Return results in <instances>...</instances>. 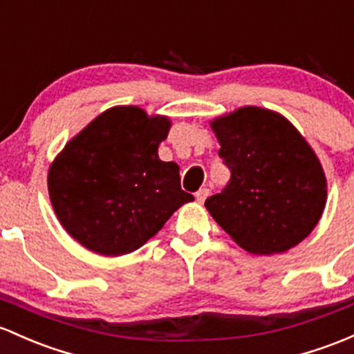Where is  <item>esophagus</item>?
Segmentation results:
<instances>
[{
	"instance_id": "obj_1",
	"label": "esophagus",
	"mask_w": 354,
	"mask_h": 354,
	"mask_svg": "<svg viewBox=\"0 0 354 354\" xmlns=\"http://www.w3.org/2000/svg\"><path fill=\"white\" fill-rule=\"evenodd\" d=\"M207 196H209V189L207 187H203V189H199V191L196 192V201L199 204H203L204 201L207 199Z\"/></svg>"
}]
</instances>
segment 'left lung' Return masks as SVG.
<instances>
[{"label":"left lung","mask_w":354,"mask_h":354,"mask_svg":"<svg viewBox=\"0 0 354 354\" xmlns=\"http://www.w3.org/2000/svg\"><path fill=\"white\" fill-rule=\"evenodd\" d=\"M211 128L231 170L223 192L206 199L214 221L253 254L283 253L309 236L324 211L328 182L294 124L245 106L216 118Z\"/></svg>","instance_id":"left-lung-1"}]
</instances>
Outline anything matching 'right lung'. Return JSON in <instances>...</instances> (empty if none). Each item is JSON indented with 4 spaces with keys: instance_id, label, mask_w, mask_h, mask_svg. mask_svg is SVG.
Instances as JSON below:
<instances>
[{
    "instance_id": "add662e5",
    "label": "right lung",
    "mask_w": 354,
    "mask_h": 354,
    "mask_svg": "<svg viewBox=\"0 0 354 354\" xmlns=\"http://www.w3.org/2000/svg\"><path fill=\"white\" fill-rule=\"evenodd\" d=\"M169 130L167 116L115 106L64 147L48 169V196L75 241L104 257L131 253L194 201L177 163L158 158Z\"/></svg>"
}]
</instances>
